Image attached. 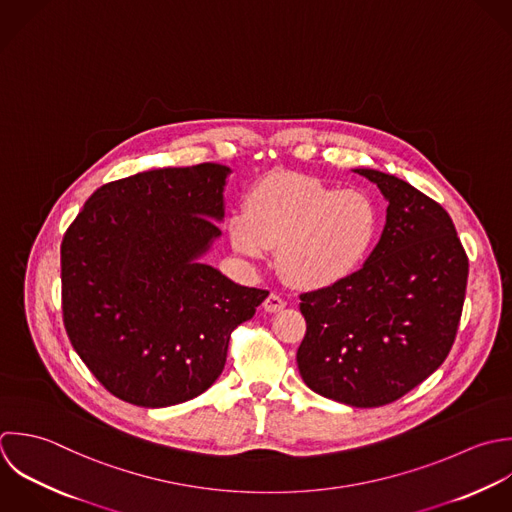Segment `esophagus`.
<instances>
[{
  "mask_svg": "<svg viewBox=\"0 0 512 512\" xmlns=\"http://www.w3.org/2000/svg\"><path fill=\"white\" fill-rule=\"evenodd\" d=\"M283 307H285V301L277 293H269L267 299L263 301V309L267 313H279V311H283Z\"/></svg>",
  "mask_w": 512,
  "mask_h": 512,
  "instance_id": "esophagus-1",
  "label": "esophagus"
}]
</instances>
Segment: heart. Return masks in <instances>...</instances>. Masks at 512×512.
Instances as JSON below:
<instances>
[{
    "mask_svg": "<svg viewBox=\"0 0 512 512\" xmlns=\"http://www.w3.org/2000/svg\"><path fill=\"white\" fill-rule=\"evenodd\" d=\"M381 233V209L363 189H341L299 173H277L229 219L237 253L261 259L277 247V271L293 287L327 289L355 275Z\"/></svg>",
    "mask_w": 512,
    "mask_h": 512,
    "instance_id": "b5f03b06",
    "label": "heart"
}]
</instances>
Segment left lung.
Wrapping results in <instances>:
<instances>
[{"mask_svg": "<svg viewBox=\"0 0 512 512\" xmlns=\"http://www.w3.org/2000/svg\"><path fill=\"white\" fill-rule=\"evenodd\" d=\"M385 199L387 223L365 265L303 293L297 351L305 385L351 407H383L433 375L461 321L469 259L449 213L407 181L355 169Z\"/></svg>", "mask_w": 512, "mask_h": 512, "instance_id": "8db88e82", "label": "left lung"}]
</instances>
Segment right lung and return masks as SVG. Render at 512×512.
<instances>
[{
    "label": "right lung",
    "mask_w": 512,
    "mask_h": 512,
    "mask_svg": "<svg viewBox=\"0 0 512 512\" xmlns=\"http://www.w3.org/2000/svg\"><path fill=\"white\" fill-rule=\"evenodd\" d=\"M229 173L201 163L105 183L63 235L65 331L125 403L159 409L207 391L233 329L269 295L199 261L221 235Z\"/></svg>",
    "instance_id": "1"
}]
</instances>
